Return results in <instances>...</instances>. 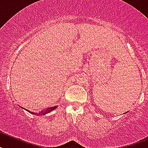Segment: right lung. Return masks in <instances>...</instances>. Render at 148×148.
Here are the masks:
<instances>
[{
  "label": "right lung",
  "instance_id": "1",
  "mask_svg": "<svg viewBox=\"0 0 148 148\" xmlns=\"http://www.w3.org/2000/svg\"><path fill=\"white\" fill-rule=\"evenodd\" d=\"M57 106H55V107H50V108H47V109H46V110H42L41 112V113H34V112H32V111H29V110H26V109H25V108H23V109H25V110H26L28 111V112H29V113H32V114H33V115H34V114H37V115H45V114H47V113H50V112H51V111H53V110H55L56 109V108H57ZM22 108H23V107H22Z\"/></svg>",
  "mask_w": 148,
  "mask_h": 148
}]
</instances>
